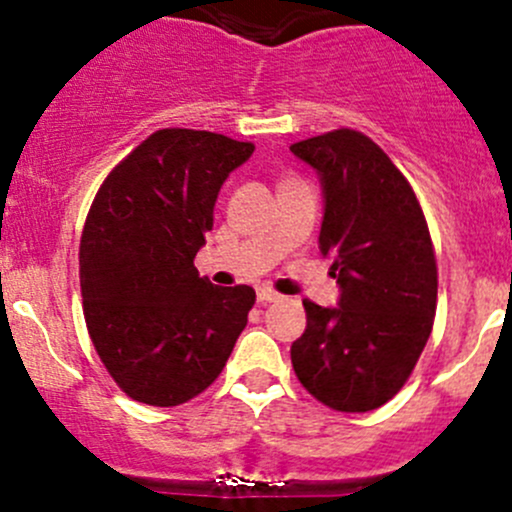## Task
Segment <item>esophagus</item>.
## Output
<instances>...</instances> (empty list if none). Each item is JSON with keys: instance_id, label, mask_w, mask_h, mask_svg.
I'll use <instances>...</instances> for the list:
<instances>
[{"instance_id": "esophagus-1", "label": "esophagus", "mask_w": 512, "mask_h": 512, "mask_svg": "<svg viewBox=\"0 0 512 512\" xmlns=\"http://www.w3.org/2000/svg\"><path fill=\"white\" fill-rule=\"evenodd\" d=\"M280 297H282V294H277L272 287H260V289H257V302H262V304L277 302V299H280Z\"/></svg>"}]
</instances>
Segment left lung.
<instances>
[{
    "instance_id": "1",
    "label": "left lung",
    "mask_w": 512,
    "mask_h": 512,
    "mask_svg": "<svg viewBox=\"0 0 512 512\" xmlns=\"http://www.w3.org/2000/svg\"><path fill=\"white\" fill-rule=\"evenodd\" d=\"M319 170L339 307L304 299L307 329L292 344L299 384L334 411L364 414L409 381L436 317L438 267L414 188L369 136L337 128L292 143Z\"/></svg>"
}]
</instances>
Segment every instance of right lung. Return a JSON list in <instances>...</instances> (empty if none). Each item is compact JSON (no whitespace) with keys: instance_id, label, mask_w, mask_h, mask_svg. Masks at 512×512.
Returning <instances> with one entry per match:
<instances>
[{"instance_id":"add662e5","label":"right lung","mask_w":512,"mask_h":512,"mask_svg":"<svg viewBox=\"0 0 512 512\" xmlns=\"http://www.w3.org/2000/svg\"><path fill=\"white\" fill-rule=\"evenodd\" d=\"M255 143L160 128L98 188L79 247L89 337L118 389L180 406L220 376L255 289L215 287L193 260L213 230L220 185Z\"/></svg>"}]
</instances>
